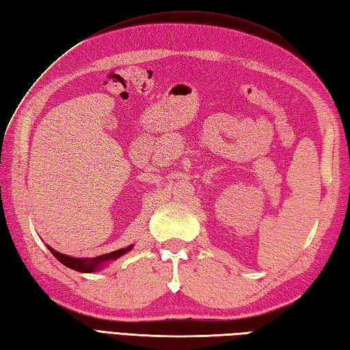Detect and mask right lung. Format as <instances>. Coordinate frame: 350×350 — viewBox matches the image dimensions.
I'll return each mask as SVG.
<instances>
[{
	"mask_svg": "<svg viewBox=\"0 0 350 350\" xmlns=\"http://www.w3.org/2000/svg\"><path fill=\"white\" fill-rule=\"evenodd\" d=\"M131 247L133 245L125 247V248H120V250H115V252H112V253L102 254V256L92 257V258H75V257H69L66 254L57 253L56 250H53L51 247H49V250H50V253L55 256L62 265L68 266L69 269H74V271H78V272H94V271H97L98 267L102 266V263L115 260V258H118L122 254L130 252Z\"/></svg>",
	"mask_w": 350,
	"mask_h": 350,
	"instance_id": "right-lung-1",
	"label": "right lung"
}]
</instances>
